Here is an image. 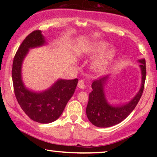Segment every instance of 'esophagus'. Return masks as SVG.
<instances>
[{"label":"esophagus","mask_w":157,"mask_h":157,"mask_svg":"<svg viewBox=\"0 0 157 157\" xmlns=\"http://www.w3.org/2000/svg\"><path fill=\"white\" fill-rule=\"evenodd\" d=\"M78 87L79 88V89H84L85 88V83H84V81H83V80H80L78 81Z\"/></svg>","instance_id":"1"}]
</instances>
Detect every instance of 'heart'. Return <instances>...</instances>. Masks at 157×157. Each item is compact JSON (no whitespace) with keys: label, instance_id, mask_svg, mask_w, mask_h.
<instances>
[{"label":"heart","instance_id":"b5f03b06","mask_svg":"<svg viewBox=\"0 0 157 157\" xmlns=\"http://www.w3.org/2000/svg\"><path fill=\"white\" fill-rule=\"evenodd\" d=\"M109 46V44L106 41L94 42L83 52V55L88 56H93L102 53L92 63L93 69L99 74L106 71L117 53V49L114 47L108 48Z\"/></svg>","mask_w":157,"mask_h":157}]
</instances>
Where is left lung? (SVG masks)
Masks as SVG:
<instances>
[{
	"label": "left lung",
	"mask_w": 157,
	"mask_h": 157,
	"mask_svg": "<svg viewBox=\"0 0 157 157\" xmlns=\"http://www.w3.org/2000/svg\"><path fill=\"white\" fill-rule=\"evenodd\" d=\"M141 73V87L136 96L124 104H109L105 95L104 87L109 76L95 80L92 83V91L89 94L86 115L90 122L97 127L106 128L114 126L124 121L134 110L142 95L146 79V61L144 59L138 61Z\"/></svg>",
	"instance_id": "8db88e82"
}]
</instances>
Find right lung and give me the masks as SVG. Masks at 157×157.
<instances>
[{"label":"right lung","mask_w":157,"mask_h":157,"mask_svg":"<svg viewBox=\"0 0 157 157\" xmlns=\"http://www.w3.org/2000/svg\"><path fill=\"white\" fill-rule=\"evenodd\" d=\"M47 44L41 31L37 30L23 40L15 55L12 78L16 99L21 109L33 121L48 124L59 118L67 103L74 95L78 79H58L48 89L33 91L25 87L22 80V64L29 49Z\"/></svg>","instance_id":"add662e5"}]
</instances>
